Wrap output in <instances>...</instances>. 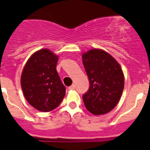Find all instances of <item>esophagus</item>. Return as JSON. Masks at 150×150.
I'll use <instances>...</instances> for the list:
<instances>
[{
	"instance_id": "34e87169",
	"label": "esophagus",
	"mask_w": 150,
	"mask_h": 150,
	"mask_svg": "<svg viewBox=\"0 0 150 150\" xmlns=\"http://www.w3.org/2000/svg\"><path fill=\"white\" fill-rule=\"evenodd\" d=\"M68 88H69V90H74L75 88V86L74 85V84H72V85L70 86Z\"/></svg>"
}]
</instances>
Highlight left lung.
Masks as SVG:
<instances>
[{
  "label": "left lung",
  "mask_w": 150,
  "mask_h": 150,
  "mask_svg": "<svg viewBox=\"0 0 150 150\" xmlns=\"http://www.w3.org/2000/svg\"><path fill=\"white\" fill-rule=\"evenodd\" d=\"M89 81V88L83 95L87 110L94 114L108 113L119 103L124 88L121 67L110 54L93 49L82 56Z\"/></svg>",
  "instance_id": "8db88e82"
}]
</instances>
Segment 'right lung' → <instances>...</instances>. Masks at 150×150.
Here are the masks:
<instances>
[{"label": "right lung", "instance_id": "1", "mask_svg": "<svg viewBox=\"0 0 150 150\" xmlns=\"http://www.w3.org/2000/svg\"><path fill=\"white\" fill-rule=\"evenodd\" d=\"M59 57L47 49L33 53L25 64L21 75V87L30 105L48 112L60 105L66 93L56 71Z\"/></svg>", "mask_w": 150, "mask_h": 150}]
</instances>
